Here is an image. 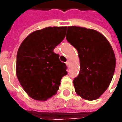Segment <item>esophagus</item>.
<instances>
[{"label":"esophagus","instance_id":"esophagus-1","mask_svg":"<svg viewBox=\"0 0 122 122\" xmlns=\"http://www.w3.org/2000/svg\"><path fill=\"white\" fill-rule=\"evenodd\" d=\"M66 66H67L68 67H69V66H70V65H71V63H70V62H69V61H67V62H66Z\"/></svg>","mask_w":122,"mask_h":122}]
</instances>
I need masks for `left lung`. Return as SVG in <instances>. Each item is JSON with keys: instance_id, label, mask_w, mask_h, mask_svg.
Returning <instances> with one entry per match:
<instances>
[{"instance_id": "left-lung-1", "label": "left lung", "mask_w": 122, "mask_h": 122, "mask_svg": "<svg viewBox=\"0 0 122 122\" xmlns=\"http://www.w3.org/2000/svg\"><path fill=\"white\" fill-rule=\"evenodd\" d=\"M66 39L77 50L80 72L73 80L78 96L87 101L98 99L110 85L116 60L110 43L98 31L68 26Z\"/></svg>"}]
</instances>
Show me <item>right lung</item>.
Instances as JSON below:
<instances>
[{
  "mask_svg": "<svg viewBox=\"0 0 122 122\" xmlns=\"http://www.w3.org/2000/svg\"><path fill=\"white\" fill-rule=\"evenodd\" d=\"M66 26L47 27L34 31L22 41L17 54V77L26 94L45 101L58 90L67 74L66 66L54 52L65 37Z\"/></svg>",
  "mask_w": 122,
  "mask_h": 122,
  "instance_id": "1",
  "label": "right lung"
}]
</instances>
